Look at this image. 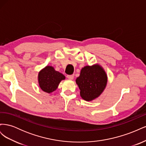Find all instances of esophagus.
Segmentation results:
<instances>
[{"label":"esophagus","mask_w":146,"mask_h":146,"mask_svg":"<svg viewBox=\"0 0 146 146\" xmlns=\"http://www.w3.org/2000/svg\"><path fill=\"white\" fill-rule=\"evenodd\" d=\"M67 77L69 79V80H72V79L74 77V75H68Z\"/></svg>","instance_id":"esophagus-1"}]
</instances>
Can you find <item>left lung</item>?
I'll return each instance as SVG.
<instances>
[{
    "label": "left lung",
    "mask_w": 146,
    "mask_h": 146,
    "mask_svg": "<svg viewBox=\"0 0 146 146\" xmlns=\"http://www.w3.org/2000/svg\"><path fill=\"white\" fill-rule=\"evenodd\" d=\"M76 83L80 90V96L86 101H91L102 93L107 83V76L99 64L83 68Z\"/></svg>",
    "instance_id": "1"
}]
</instances>
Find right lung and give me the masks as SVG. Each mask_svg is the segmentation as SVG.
Here are the masks:
<instances>
[{"label":"right lung","mask_w":146,"mask_h":146,"mask_svg":"<svg viewBox=\"0 0 146 146\" xmlns=\"http://www.w3.org/2000/svg\"><path fill=\"white\" fill-rule=\"evenodd\" d=\"M65 79L61 73L56 71L50 66H47L38 74V83L41 89L47 93L55 91L60 82Z\"/></svg>","instance_id":"1"}]
</instances>
